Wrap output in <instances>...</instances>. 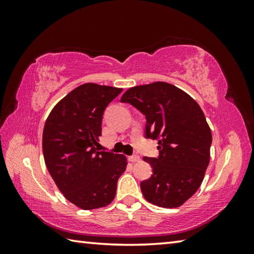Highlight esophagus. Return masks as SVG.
Returning a JSON list of instances; mask_svg holds the SVG:
<instances>
[{"instance_id":"1","label":"esophagus","mask_w":254,"mask_h":254,"mask_svg":"<svg viewBox=\"0 0 254 254\" xmlns=\"http://www.w3.org/2000/svg\"><path fill=\"white\" fill-rule=\"evenodd\" d=\"M140 157L139 156H131V157H128V161L130 162H137V161H140Z\"/></svg>"}]
</instances>
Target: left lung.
<instances>
[{
    "instance_id": "8db88e82",
    "label": "left lung",
    "mask_w": 254,
    "mask_h": 254,
    "mask_svg": "<svg viewBox=\"0 0 254 254\" xmlns=\"http://www.w3.org/2000/svg\"><path fill=\"white\" fill-rule=\"evenodd\" d=\"M121 102L142 112L145 135L158 141L159 157L143 158L152 176L141 183L142 195L159 207H179L199 188L209 163L212 132L203 111L186 92L165 81L128 88Z\"/></svg>"
}]
</instances>
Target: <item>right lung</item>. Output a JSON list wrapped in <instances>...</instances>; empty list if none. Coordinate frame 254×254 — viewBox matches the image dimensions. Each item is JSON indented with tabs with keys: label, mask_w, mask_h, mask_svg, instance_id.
I'll use <instances>...</instances> for the list:
<instances>
[{
	"label": "right lung",
	"mask_w": 254,
	"mask_h": 254,
	"mask_svg": "<svg viewBox=\"0 0 254 254\" xmlns=\"http://www.w3.org/2000/svg\"><path fill=\"white\" fill-rule=\"evenodd\" d=\"M122 88L86 83L62 98L46 120L42 151L47 168L65 198L81 209L110 205L127 157L102 151L105 107Z\"/></svg>",
	"instance_id": "right-lung-1"
}]
</instances>
